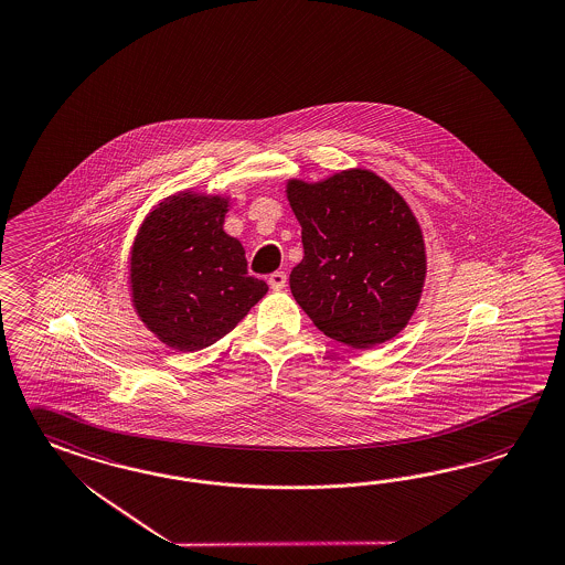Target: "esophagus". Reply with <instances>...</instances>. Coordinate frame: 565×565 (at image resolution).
I'll return each mask as SVG.
<instances>
[{"mask_svg": "<svg viewBox=\"0 0 565 565\" xmlns=\"http://www.w3.org/2000/svg\"><path fill=\"white\" fill-rule=\"evenodd\" d=\"M268 285L273 290H282L287 287V275L285 273H273L268 276Z\"/></svg>", "mask_w": 565, "mask_h": 565, "instance_id": "esophagus-1", "label": "esophagus"}]
</instances>
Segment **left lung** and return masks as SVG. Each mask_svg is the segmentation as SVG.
Segmentation results:
<instances>
[{
    "instance_id": "left-lung-1",
    "label": "left lung",
    "mask_w": 565,
    "mask_h": 565,
    "mask_svg": "<svg viewBox=\"0 0 565 565\" xmlns=\"http://www.w3.org/2000/svg\"><path fill=\"white\" fill-rule=\"evenodd\" d=\"M287 196L305 252L290 292L318 330L352 348L402 332L426 278L424 239L404 199L369 170L290 180Z\"/></svg>"
}]
</instances>
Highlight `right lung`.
Returning <instances> with one entry per match:
<instances>
[{"label": "right lung", "instance_id": "right-lung-1", "mask_svg": "<svg viewBox=\"0 0 565 565\" xmlns=\"http://www.w3.org/2000/svg\"><path fill=\"white\" fill-rule=\"evenodd\" d=\"M227 206L223 196L180 192L149 213L132 244V305L175 350L215 344L268 290L247 275L244 246L223 232Z\"/></svg>", "mask_w": 565, "mask_h": 565}]
</instances>
